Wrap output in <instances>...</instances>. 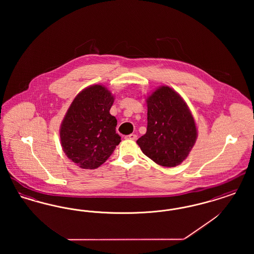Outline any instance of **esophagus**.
I'll list each match as a JSON object with an SVG mask.
<instances>
[{"label": "esophagus", "instance_id": "esophagus-1", "mask_svg": "<svg viewBox=\"0 0 254 254\" xmlns=\"http://www.w3.org/2000/svg\"><path fill=\"white\" fill-rule=\"evenodd\" d=\"M127 140H136L137 139V135L136 134H129V135H127L125 137Z\"/></svg>", "mask_w": 254, "mask_h": 254}]
</instances>
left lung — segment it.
Instances as JSON below:
<instances>
[{"label":"left lung","instance_id":"left-lung-1","mask_svg":"<svg viewBox=\"0 0 254 254\" xmlns=\"http://www.w3.org/2000/svg\"><path fill=\"white\" fill-rule=\"evenodd\" d=\"M147 127L137 144L145 156L162 167L182 164L195 145L198 132L193 115L179 93L161 85L145 99Z\"/></svg>","mask_w":254,"mask_h":254}]
</instances>
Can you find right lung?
Wrapping results in <instances>:
<instances>
[{"mask_svg":"<svg viewBox=\"0 0 254 254\" xmlns=\"http://www.w3.org/2000/svg\"><path fill=\"white\" fill-rule=\"evenodd\" d=\"M113 102L114 95L97 84L80 91L67 109L61 124V145L79 168H99L120 144L117 120L109 113Z\"/></svg>","mask_w":254,"mask_h":254,"instance_id":"obj_1","label":"right lung"}]
</instances>
